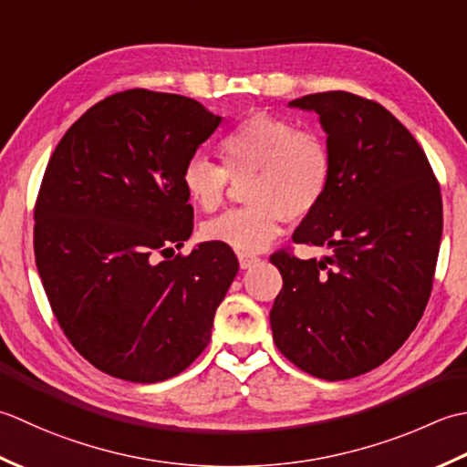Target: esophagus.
I'll return each mask as SVG.
<instances>
[{"instance_id": "obj_1", "label": "esophagus", "mask_w": 467, "mask_h": 467, "mask_svg": "<svg viewBox=\"0 0 467 467\" xmlns=\"http://www.w3.org/2000/svg\"><path fill=\"white\" fill-rule=\"evenodd\" d=\"M237 260H240V268L242 270H247V268H252V265L258 262L260 258L258 255H254V254H245V252H240L237 254Z\"/></svg>"}]
</instances>
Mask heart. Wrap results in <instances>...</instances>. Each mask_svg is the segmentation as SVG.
I'll list each match as a JSON object with an SVG mask.
<instances>
[{
	"label": "heart",
	"instance_id": "heart-1",
	"mask_svg": "<svg viewBox=\"0 0 467 467\" xmlns=\"http://www.w3.org/2000/svg\"><path fill=\"white\" fill-rule=\"evenodd\" d=\"M217 165L192 157L181 171V183L195 207L212 213L223 203L230 179L245 183L250 203L232 209L203 225V237L240 252H260L280 234L286 220L300 222L317 212L332 179L328 142L314 130L255 112L220 140Z\"/></svg>",
	"mask_w": 467,
	"mask_h": 467
}]
</instances>
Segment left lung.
I'll return each instance as SVG.
<instances>
[{
    "label": "left lung",
    "instance_id": "obj_1",
    "mask_svg": "<svg viewBox=\"0 0 467 467\" xmlns=\"http://www.w3.org/2000/svg\"><path fill=\"white\" fill-rule=\"evenodd\" d=\"M290 107L318 114L332 153L328 192L292 240L330 254H272L284 280L272 335L304 373L353 379L383 365L423 317L443 230L440 183L420 142L379 102L330 90Z\"/></svg>",
    "mask_w": 467,
    "mask_h": 467
}]
</instances>
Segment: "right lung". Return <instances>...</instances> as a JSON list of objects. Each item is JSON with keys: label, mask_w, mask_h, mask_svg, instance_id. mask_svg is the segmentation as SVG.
<instances>
[{"label": "right lung", "mask_w": 467, "mask_h": 467, "mask_svg": "<svg viewBox=\"0 0 467 467\" xmlns=\"http://www.w3.org/2000/svg\"><path fill=\"white\" fill-rule=\"evenodd\" d=\"M220 122L193 99L132 88L94 104L54 149L36 265L66 338L102 373L159 383L212 338L235 254L203 242L170 256L193 232L181 171Z\"/></svg>", "instance_id": "obj_1"}]
</instances>
